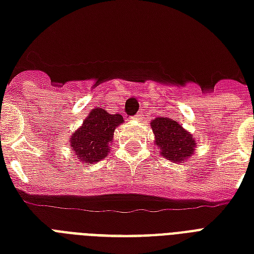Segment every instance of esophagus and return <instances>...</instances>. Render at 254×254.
<instances>
[{
    "instance_id": "obj_1",
    "label": "esophagus",
    "mask_w": 254,
    "mask_h": 254,
    "mask_svg": "<svg viewBox=\"0 0 254 254\" xmlns=\"http://www.w3.org/2000/svg\"><path fill=\"white\" fill-rule=\"evenodd\" d=\"M133 120H136V121H141V116H138V114H137V116H134V117H132Z\"/></svg>"
}]
</instances>
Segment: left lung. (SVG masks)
Instances as JSON below:
<instances>
[{
	"label": "left lung",
	"instance_id": "left-lung-1",
	"mask_svg": "<svg viewBox=\"0 0 254 254\" xmlns=\"http://www.w3.org/2000/svg\"><path fill=\"white\" fill-rule=\"evenodd\" d=\"M151 127L156 146H159L160 155L167 160L183 163L192 157L196 148L195 137L179 122L170 117H157L151 121Z\"/></svg>",
	"mask_w": 254,
	"mask_h": 254
}]
</instances>
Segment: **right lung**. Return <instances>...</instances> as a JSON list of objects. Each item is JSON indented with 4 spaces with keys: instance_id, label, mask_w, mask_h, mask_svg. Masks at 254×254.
<instances>
[{
    "instance_id": "add662e5",
    "label": "right lung",
    "mask_w": 254,
    "mask_h": 254,
    "mask_svg": "<svg viewBox=\"0 0 254 254\" xmlns=\"http://www.w3.org/2000/svg\"><path fill=\"white\" fill-rule=\"evenodd\" d=\"M124 124L121 114H110L105 109H91L87 117L69 138L74 156L84 164L98 163L110 152L114 130Z\"/></svg>"
}]
</instances>
